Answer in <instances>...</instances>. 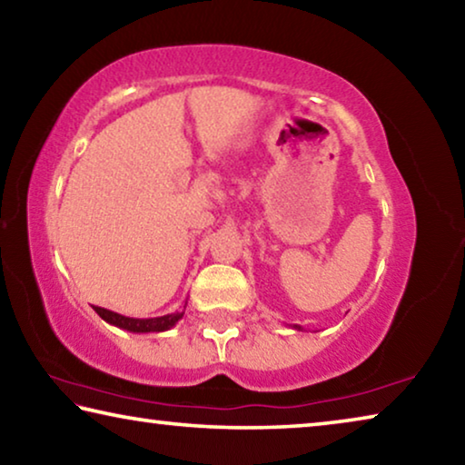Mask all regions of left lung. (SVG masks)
<instances>
[{"mask_svg": "<svg viewBox=\"0 0 465 465\" xmlns=\"http://www.w3.org/2000/svg\"><path fill=\"white\" fill-rule=\"evenodd\" d=\"M293 328H295V330H303V328H302V326H297V324H295V326H293Z\"/></svg>", "mask_w": 465, "mask_h": 465, "instance_id": "8db88e82", "label": "left lung"}]
</instances>
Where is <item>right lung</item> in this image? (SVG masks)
<instances>
[{"instance_id": "obj_1", "label": "right lung", "mask_w": 465, "mask_h": 465, "mask_svg": "<svg viewBox=\"0 0 465 465\" xmlns=\"http://www.w3.org/2000/svg\"><path fill=\"white\" fill-rule=\"evenodd\" d=\"M184 310H186V303H184ZM184 310L174 312V313H166V316H157V318H127V316H123V313H116V312H110V310L94 305V312H96L102 320L108 322V324L127 330V332H135V334L166 332V330L174 328L178 324V320H183Z\"/></svg>"}]
</instances>
